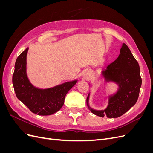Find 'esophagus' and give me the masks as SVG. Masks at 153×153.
<instances>
[{
  "label": "esophagus",
  "instance_id": "obj_1",
  "mask_svg": "<svg viewBox=\"0 0 153 153\" xmlns=\"http://www.w3.org/2000/svg\"><path fill=\"white\" fill-rule=\"evenodd\" d=\"M85 78H87L88 76H85Z\"/></svg>",
  "mask_w": 153,
  "mask_h": 153
}]
</instances>
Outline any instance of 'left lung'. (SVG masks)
I'll return each instance as SVG.
<instances>
[{
    "instance_id": "1",
    "label": "left lung",
    "mask_w": 153,
    "mask_h": 153,
    "mask_svg": "<svg viewBox=\"0 0 153 153\" xmlns=\"http://www.w3.org/2000/svg\"><path fill=\"white\" fill-rule=\"evenodd\" d=\"M101 76L106 84H116L117 90L108 94L105 109L95 110L91 107L90 92L86 100L87 106L92 114L101 117L105 115L108 118L121 116L136 103L142 85L139 65L126 44L123 43L118 57L101 71Z\"/></svg>"
}]
</instances>
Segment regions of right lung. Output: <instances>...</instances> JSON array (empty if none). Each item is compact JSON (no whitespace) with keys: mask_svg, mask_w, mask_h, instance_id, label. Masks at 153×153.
<instances>
[{"mask_svg":"<svg viewBox=\"0 0 153 153\" xmlns=\"http://www.w3.org/2000/svg\"><path fill=\"white\" fill-rule=\"evenodd\" d=\"M27 48L18 57L13 75V85L17 98L34 114L49 115L57 112L64 105L68 92L78 80L68 81L52 87L41 89L32 85L27 74Z\"/></svg>","mask_w":153,"mask_h":153,"instance_id":"1","label":"right lung"}]
</instances>
